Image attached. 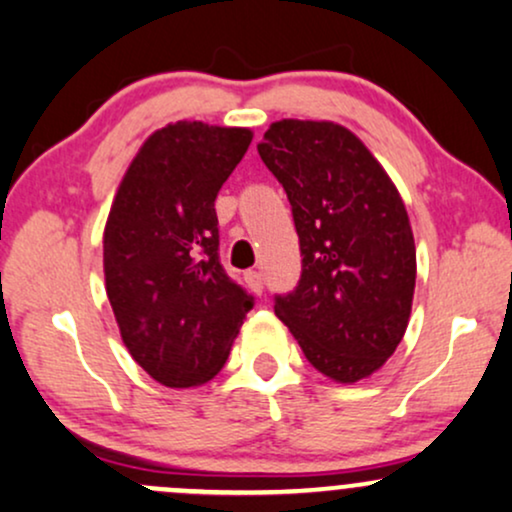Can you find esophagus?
<instances>
[{
	"instance_id": "34e87169",
	"label": "esophagus",
	"mask_w": 512,
	"mask_h": 512,
	"mask_svg": "<svg viewBox=\"0 0 512 512\" xmlns=\"http://www.w3.org/2000/svg\"><path fill=\"white\" fill-rule=\"evenodd\" d=\"M245 284L250 286V291H252V293H257V296H260L262 289H264L262 274L257 272V269H250V272H245Z\"/></svg>"
}]
</instances>
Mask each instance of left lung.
I'll list each match as a JSON object with an SVG mask.
<instances>
[{
	"mask_svg": "<svg viewBox=\"0 0 512 512\" xmlns=\"http://www.w3.org/2000/svg\"><path fill=\"white\" fill-rule=\"evenodd\" d=\"M257 151L289 197L303 255L298 286L274 296V313L322 375L368 378L402 342L414 298L402 197L361 139L334 122H274Z\"/></svg>",
	"mask_w": 512,
	"mask_h": 512,
	"instance_id": "left-lung-1",
	"label": "left lung"
}]
</instances>
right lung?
<instances>
[{
  "mask_svg": "<svg viewBox=\"0 0 512 512\" xmlns=\"http://www.w3.org/2000/svg\"><path fill=\"white\" fill-rule=\"evenodd\" d=\"M250 142L245 127L158 129L129 163L110 207L108 301L129 354L166 387L214 378L255 303L219 260L214 209Z\"/></svg>",
  "mask_w": 512,
  "mask_h": 512,
  "instance_id": "1",
  "label": "right lung"
}]
</instances>
